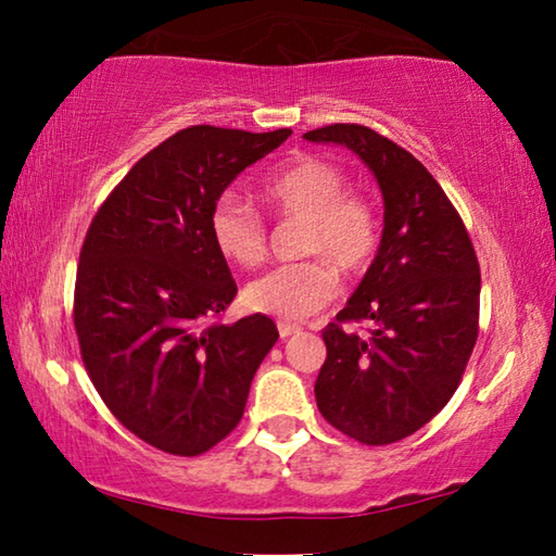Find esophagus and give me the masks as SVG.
Segmentation results:
<instances>
[{"label": "esophagus", "mask_w": 556, "mask_h": 556, "mask_svg": "<svg viewBox=\"0 0 556 556\" xmlns=\"http://www.w3.org/2000/svg\"><path fill=\"white\" fill-rule=\"evenodd\" d=\"M277 328H279V336H281V338H289V336H296V333H301V326H296V324H289V321H279V324H277Z\"/></svg>", "instance_id": "1"}]
</instances>
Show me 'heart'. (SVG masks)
<instances>
[{
    "label": "heart",
    "mask_w": 556,
    "mask_h": 556,
    "mask_svg": "<svg viewBox=\"0 0 556 556\" xmlns=\"http://www.w3.org/2000/svg\"><path fill=\"white\" fill-rule=\"evenodd\" d=\"M341 168L324 159L306 156L279 168L262 184V199L281 218L304 220L301 255L244 287V304L252 312L301 321L314 316L336 296L337 265L343 275H363L380 248V218L368 201L357 199ZM211 238L225 260L240 267H257L267 257V225L262 215L225 193L211 211Z\"/></svg>",
    "instance_id": "obj_1"
}]
</instances>
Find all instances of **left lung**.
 <instances>
[{"instance_id": "obj_1", "label": "left lung", "mask_w": 556, "mask_h": 556, "mask_svg": "<svg viewBox=\"0 0 556 556\" xmlns=\"http://www.w3.org/2000/svg\"><path fill=\"white\" fill-rule=\"evenodd\" d=\"M363 159L384 203L372 265L321 336L326 363L314 392L324 419L355 441L382 446L446 407L478 338L481 269L444 188L407 149L363 125L306 131ZM348 320H370L365 337Z\"/></svg>"}]
</instances>
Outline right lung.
I'll list each match as a JSON object with an SVG mask.
<instances>
[{
	"instance_id": "obj_1",
	"label": "right lung",
	"mask_w": 556,
	"mask_h": 556,
	"mask_svg": "<svg viewBox=\"0 0 556 556\" xmlns=\"http://www.w3.org/2000/svg\"><path fill=\"white\" fill-rule=\"evenodd\" d=\"M291 129L195 125L129 168L92 218L75 277L80 355L108 409L159 451L199 456L242 419L279 331L262 314L213 321L238 294L211 211Z\"/></svg>"
}]
</instances>
